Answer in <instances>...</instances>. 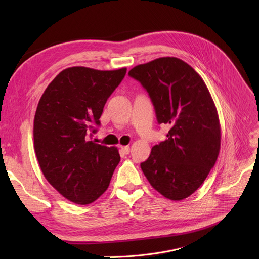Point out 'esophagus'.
Wrapping results in <instances>:
<instances>
[{"mask_svg":"<svg viewBox=\"0 0 259 259\" xmlns=\"http://www.w3.org/2000/svg\"><path fill=\"white\" fill-rule=\"evenodd\" d=\"M121 151L124 154H128L130 151H131V148L128 146H121Z\"/></svg>","mask_w":259,"mask_h":259,"instance_id":"obj_1","label":"esophagus"}]
</instances>
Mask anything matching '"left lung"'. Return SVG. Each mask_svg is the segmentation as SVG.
Instances as JSON below:
<instances>
[{"mask_svg":"<svg viewBox=\"0 0 259 259\" xmlns=\"http://www.w3.org/2000/svg\"><path fill=\"white\" fill-rule=\"evenodd\" d=\"M128 75L140 82L153 104L159 124L169 127L140 164L148 182L163 197L180 201L204 183L221 149V124L202 77L176 57L138 65Z\"/></svg>","mask_w":259,"mask_h":259,"instance_id":"1","label":"left lung"}]
</instances>
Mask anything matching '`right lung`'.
Instances as JSON below:
<instances>
[{
  "label": "right lung",
  "instance_id": "add662e5",
  "mask_svg": "<svg viewBox=\"0 0 259 259\" xmlns=\"http://www.w3.org/2000/svg\"><path fill=\"white\" fill-rule=\"evenodd\" d=\"M125 74L126 68H67L38 101L33 124L37 162L48 182L76 204L96 201L120 162L117 148L98 145L89 135L96 133L107 99Z\"/></svg>",
  "mask_w": 259,
  "mask_h": 259
}]
</instances>
